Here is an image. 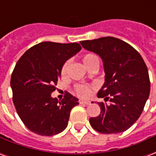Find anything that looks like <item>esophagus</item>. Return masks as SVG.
<instances>
[{"instance_id": "1", "label": "esophagus", "mask_w": 156, "mask_h": 156, "mask_svg": "<svg viewBox=\"0 0 156 156\" xmlns=\"http://www.w3.org/2000/svg\"><path fill=\"white\" fill-rule=\"evenodd\" d=\"M79 104H81V105H88L89 104H90V102L87 101V100H79Z\"/></svg>"}]
</instances>
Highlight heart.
Listing matches in <instances>:
<instances>
[{
  "mask_svg": "<svg viewBox=\"0 0 156 156\" xmlns=\"http://www.w3.org/2000/svg\"><path fill=\"white\" fill-rule=\"evenodd\" d=\"M82 61L83 62V64L85 65V67L90 69L93 68L94 66L99 64V60L98 58L95 54L93 53H85L82 56ZM68 62H63V64L62 65L61 69H60V73L62 76H65L67 73V69H68ZM92 87L89 85H82L78 84L76 85L74 88V93L82 97V98H86L88 97L89 94L91 93Z\"/></svg>",
  "mask_w": 156,
  "mask_h": 156,
  "instance_id": "obj_1",
  "label": "heart"
}]
</instances>
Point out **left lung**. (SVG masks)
<instances>
[{
    "instance_id": "obj_1",
    "label": "left lung",
    "mask_w": 156,
    "mask_h": 156,
    "mask_svg": "<svg viewBox=\"0 0 156 156\" xmlns=\"http://www.w3.org/2000/svg\"><path fill=\"white\" fill-rule=\"evenodd\" d=\"M83 48L98 54L104 62L105 83L98 92L101 112L89 119L95 130L118 134L136 122L150 95L151 82L147 67L140 54L120 39L105 37L81 41Z\"/></svg>"
}]
</instances>
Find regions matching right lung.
<instances>
[{
  "label": "right lung",
  "instance_id": "1",
  "mask_svg": "<svg viewBox=\"0 0 156 156\" xmlns=\"http://www.w3.org/2000/svg\"><path fill=\"white\" fill-rule=\"evenodd\" d=\"M79 43L43 41L34 45L16 62L11 78L16 110L29 130L42 136L61 133L68 126L78 98L67 93L58 101L51 94L60 78L62 65L81 50Z\"/></svg>",
  "mask_w": 156,
  "mask_h": 156
}]
</instances>
